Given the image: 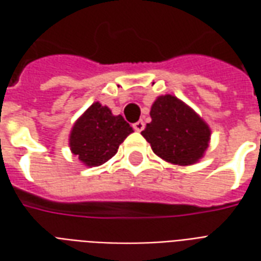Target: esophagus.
Returning <instances> with one entry per match:
<instances>
[{
	"label": "esophagus",
	"instance_id": "esophagus-1",
	"mask_svg": "<svg viewBox=\"0 0 261 261\" xmlns=\"http://www.w3.org/2000/svg\"><path fill=\"white\" fill-rule=\"evenodd\" d=\"M133 127H134V130L136 131H142L144 128H145V123H144L142 120H140V121L134 123V124H133Z\"/></svg>",
	"mask_w": 261,
	"mask_h": 261
}]
</instances>
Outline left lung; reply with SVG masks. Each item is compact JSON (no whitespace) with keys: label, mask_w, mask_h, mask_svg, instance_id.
Segmentation results:
<instances>
[{"label":"left lung","mask_w":261,"mask_h":261,"mask_svg":"<svg viewBox=\"0 0 261 261\" xmlns=\"http://www.w3.org/2000/svg\"><path fill=\"white\" fill-rule=\"evenodd\" d=\"M149 114L152 120L141 134L159 158L190 166L204 156L211 128L187 103L173 95H162L155 99Z\"/></svg>","instance_id":"8db88e82"}]
</instances>
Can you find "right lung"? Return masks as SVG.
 <instances>
[{
  "instance_id": "obj_1",
  "label": "right lung",
  "mask_w": 261,
  "mask_h": 261,
  "mask_svg": "<svg viewBox=\"0 0 261 261\" xmlns=\"http://www.w3.org/2000/svg\"><path fill=\"white\" fill-rule=\"evenodd\" d=\"M133 133L123 116H114L108 106L92 103L69 131L68 145L81 164L100 166L117 153L120 144Z\"/></svg>"
}]
</instances>
